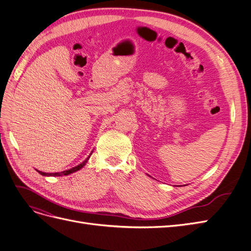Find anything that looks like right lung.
I'll list each match as a JSON object with an SVG mask.
<instances>
[{
  "instance_id": "obj_1",
  "label": "right lung",
  "mask_w": 251,
  "mask_h": 251,
  "mask_svg": "<svg viewBox=\"0 0 251 251\" xmlns=\"http://www.w3.org/2000/svg\"><path fill=\"white\" fill-rule=\"evenodd\" d=\"M92 153H93V151H92ZM90 156H91V154H90ZM90 156L86 159L85 161H82L80 164H78V165H76L75 166V168H72V169H70V170H67V171H64V172H60V173H44V172H41V171H37V173H40L41 175H43V176H53V177H55V176H67V175H70V174H72V173H74V172H77V171H79V170H81L83 166L86 165V163L88 162V160H89V158H90Z\"/></svg>"
}]
</instances>
